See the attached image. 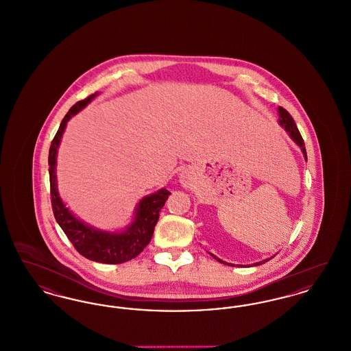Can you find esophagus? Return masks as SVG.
<instances>
[{"label": "esophagus", "mask_w": 351, "mask_h": 351, "mask_svg": "<svg viewBox=\"0 0 351 351\" xmlns=\"http://www.w3.org/2000/svg\"><path fill=\"white\" fill-rule=\"evenodd\" d=\"M180 183L183 184L184 186L191 185V175H189L186 171L182 172V175H180Z\"/></svg>", "instance_id": "esophagus-1"}]
</instances>
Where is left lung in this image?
<instances>
[{
	"label": "left lung",
	"mask_w": 351,
	"mask_h": 351,
	"mask_svg": "<svg viewBox=\"0 0 351 351\" xmlns=\"http://www.w3.org/2000/svg\"><path fill=\"white\" fill-rule=\"evenodd\" d=\"M278 112H279V123H280V126L283 128L284 130L288 133V135L291 136V139L300 147L301 151H302V154H304V158H305V160H306V150H305V145H304V141H302V138H301L300 132H299V129H298V126H296V123H295V121H293V118L291 117V114L283 109L282 106H279V109H278ZM215 259H217L219 263H223V265H228V266H233L232 263H226V262H223V261H221L219 258H217L216 255H213V254H210ZM275 256V255H274ZM274 256H271V258H274ZM269 258V259H271ZM269 259H266V261H261V262H258V263H254L252 266H259V265H263V263H266L267 261ZM241 266V265H239ZM242 267V266H241ZM247 267H250V265L247 266Z\"/></svg>",
	"instance_id": "left-lung-1"
}]
</instances>
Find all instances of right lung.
I'll return each mask as SVG.
<instances>
[{
	"instance_id": "1",
	"label": "right lung",
	"mask_w": 351,
	"mask_h": 351,
	"mask_svg": "<svg viewBox=\"0 0 351 351\" xmlns=\"http://www.w3.org/2000/svg\"><path fill=\"white\" fill-rule=\"evenodd\" d=\"M99 93L90 95L88 99L76 102L63 118L59 130L51 142L49 152V172H50L51 205L53 216L59 226L63 229L75 249L89 261L119 265L125 263L141 254L150 243L159 212L165 206L171 195L166 188L145 196L135 208L133 222L122 232H106L88 225L76 217L60 199L56 184V155L67 122L84 109Z\"/></svg>"
}]
</instances>
